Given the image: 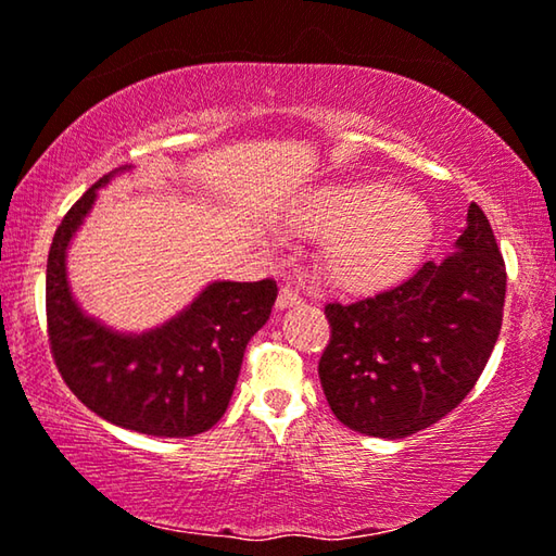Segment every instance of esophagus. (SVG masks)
<instances>
[{"label": "esophagus", "instance_id": "34e87169", "mask_svg": "<svg viewBox=\"0 0 556 556\" xmlns=\"http://www.w3.org/2000/svg\"><path fill=\"white\" fill-rule=\"evenodd\" d=\"M296 304H302L299 292H294L292 287H281L277 296V309H289V306H296Z\"/></svg>", "mask_w": 556, "mask_h": 556}]
</instances>
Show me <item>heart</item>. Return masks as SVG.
Instances as JSON below:
<instances>
[{
  "mask_svg": "<svg viewBox=\"0 0 556 556\" xmlns=\"http://www.w3.org/2000/svg\"><path fill=\"white\" fill-rule=\"evenodd\" d=\"M309 240H326L321 271L343 292H376L416 267L433 237V213L418 192L383 180H337L312 190L289 215Z\"/></svg>",
  "mask_w": 556,
  "mask_h": 556,
  "instance_id": "b5f03b06",
  "label": "heart"
}]
</instances>
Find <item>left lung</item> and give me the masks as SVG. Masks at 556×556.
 Instances as JSON below:
<instances>
[{"label":"left lung","mask_w":556,"mask_h":556,"mask_svg":"<svg viewBox=\"0 0 556 556\" xmlns=\"http://www.w3.org/2000/svg\"><path fill=\"white\" fill-rule=\"evenodd\" d=\"M507 271L482 210L443 262L351 304H326L331 341L319 378L333 416L356 433L408 438L472 391L502 329Z\"/></svg>","instance_id":"left-lung-1"}]
</instances>
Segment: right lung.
<instances>
[{
	"instance_id": "obj_1",
	"label": "right lung",
	"mask_w": 556,
	"mask_h": 556,
	"mask_svg": "<svg viewBox=\"0 0 556 556\" xmlns=\"http://www.w3.org/2000/svg\"><path fill=\"white\" fill-rule=\"evenodd\" d=\"M126 170L130 165L91 185L51 242V354L76 399L113 426L155 438L205 433L230 405L247 341L267 324L277 285L271 279L210 281L182 312L140 333L116 331L88 316L68 285L66 254L99 190Z\"/></svg>"
}]
</instances>
